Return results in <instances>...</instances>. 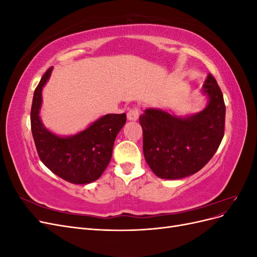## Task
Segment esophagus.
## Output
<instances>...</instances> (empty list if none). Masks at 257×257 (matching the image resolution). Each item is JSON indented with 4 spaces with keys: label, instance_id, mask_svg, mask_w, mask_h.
<instances>
[{
    "label": "esophagus",
    "instance_id": "obj_1",
    "mask_svg": "<svg viewBox=\"0 0 257 257\" xmlns=\"http://www.w3.org/2000/svg\"><path fill=\"white\" fill-rule=\"evenodd\" d=\"M139 116V109L137 107H132L127 111V119L130 121H136Z\"/></svg>",
    "mask_w": 257,
    "mask_h": 257
}]
</instances>
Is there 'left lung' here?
<instances>
[{
	"mask_svg": "<svg viewBox=\"0 0 257 257\" xmlns=\"http://www.w3.org/2000/svg\"><path fill=\"white\" fill-rule=\"evenodd\" d=\"M203 91L209 103L196 114L179 118L149 108L139 116L145 159L158 177L174 180L195 174L219 148L224 136L225 103L211 74L207 76Z\"/></svg>",
	"mask_w": 257,
	"mask_h": 257,
	"instance_id": "left-lung-1",
	"label": "left lung"
}]
</instances>
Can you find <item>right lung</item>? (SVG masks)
<instances>
[{
  "label": "right lung",
  "instance_id": "add662e5",
  "mask_svg": "<svg viewBox=\"0 0 257 257\" xmlns=\"http://www.w3.org/2000/svg\"><path fill=\"white\" fill-rule=\"evenodd\" d=\"M48 68L34 91L31 130L41 161L53 174L75 184H87L102 176L109 164L114 139L126 122V114H105L80 133L60 137L46 128L40 118L42 90L49 79Z\"/></svg>",
  "mask_w": 257,
  "mask_h": 257
}]
</instances>
